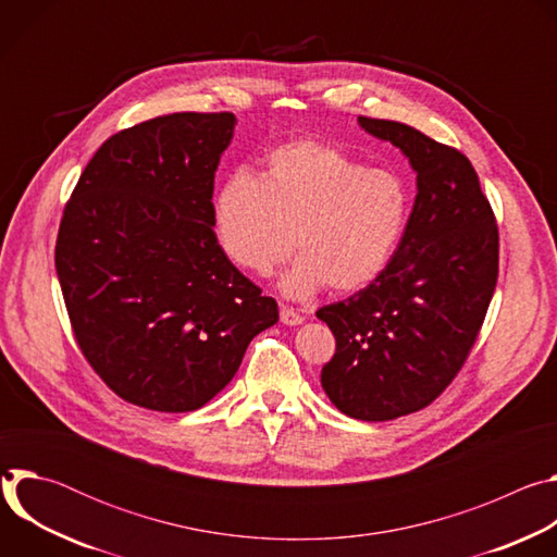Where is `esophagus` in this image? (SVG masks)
<instances>
[{
	"instance_id": "34e87169",
	"label": "esophagus",
	"mask_w": 557,
	"mask_h": 557,
	"mask_svg": "<svg viewBox=\"0 0 557 557\" xmlns=\"http://www.w3.org/2000/svg\"><path fill=\"white\" fill-rule=\"evenodd\" d=\"M280 320H282V324H286V326H299V324L304 322V317H301L295 308L282 306V308H280Z\"/></svg>"
}]
</instances>
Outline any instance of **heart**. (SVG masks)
<instances>
[{
    "mask_svg": "<svg viewBox=\"0 0 557 557\" xmlns=\"http://www.w3.org/2000/svg\"><path fill=\"white\" fill-rule=\"evenodd\" d=\"M410 215L408 183L387 168H368L314 138L275 147L258 178L240 168L213 200V235L224 258L269 277L301 253L280 288L301 299L324 286L357 293L389 264Z\"/></svg>",
    "mask_w": 557,
    "mask_h": 557,
    "instance_id": "obj_1",
    "label": "heart"
}]
</instances>
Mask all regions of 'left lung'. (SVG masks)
<instances>
[{
  "label": "left lung",
  "instance_id": "1",
  "mask_svg": "<svg viewBox=\"0 0 557 557\" xmlns=\"http://www.w3.org/2000/svg\"><path fill=\"white\" fill-rule=\"evenodd\" d=\"M359 125L410 158L419 191L385 271L317 310L337 342L322 387L352 419L392 421L430 406L462 368L496 288L498 224L465 153L406 123Z\"/></svg>",
  "mask_w": 557,
  "mask_h": 557
}]
</instances>
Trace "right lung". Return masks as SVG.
<instances>
[{"label": "right lung", "instance_id": "1", "mask_svg": "<svg viewBox=\"0 0 557 557\" xmlns=\"http://www.w3.org/2000/svg\"><path fill=\"white\" fill-rule=\"evenodd\" d=\"M231 112H176L110 136L59 224L74 339L123 401L191 412L233 379L277 301L220 251L213 178Z\"/></svg>", "mask_w": 557, "mask_h": 557}]
</instances>
